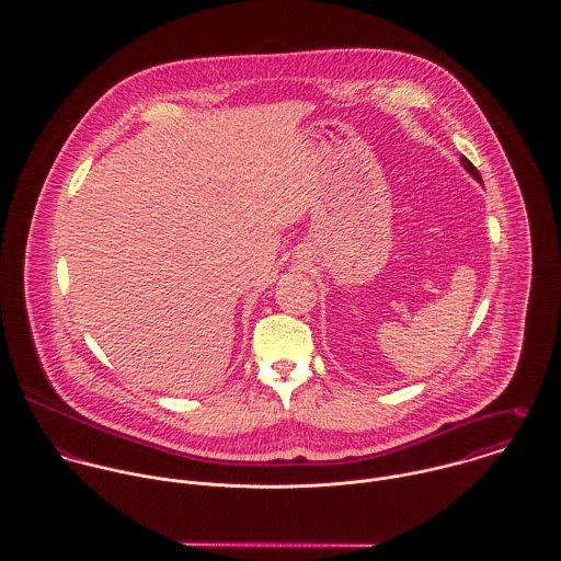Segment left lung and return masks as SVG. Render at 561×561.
Segmentation results:
<instances>
[{
  "instance_id": "left-lung-1",
  "label": "left lung",
  "mask_w": 561,
  "mask_h": 561,
  "mask_svg": "<svg viewBox=\"0 0 561 561\" xmlns=\"http://www.w3.org/2000/svg\"><path fill=\"white\" fill-rule=\"evenodd\" d=\"M460 161H462V165L467 168V172H469V174H471V176H473L478 183H481V176L480 172H478V168H476L471 161L467 160V158H462Z\"/></svg>"
}]
</instances>
